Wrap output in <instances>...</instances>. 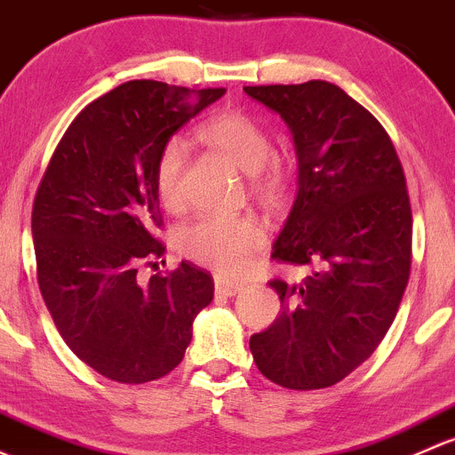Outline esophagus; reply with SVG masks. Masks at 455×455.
<instances>
[{
	"mask_svg": "<svg viewBox=\"0 0 455 455\" xmlns=\"http://www.w3.org/2000/svg\"><path fill=\"white\" fill-rule=\"evenodd\" d=\"M243 289V283H236V280H229V278H223V275H217L214 278V291L219 293V296H236L238 291Z\"/></svg>",
	"mask_w": 455,
	"mask_h": 455,
	"instance_id": "34e87169",
	"label": "esophagus"
}]
</instances>
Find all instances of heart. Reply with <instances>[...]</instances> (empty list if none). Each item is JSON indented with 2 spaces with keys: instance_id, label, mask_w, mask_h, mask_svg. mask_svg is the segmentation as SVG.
<instances>
[{
  "instance_id": "heart-1",
  "label": "heart",
  "mask_w": 455,
  "mask_h": 455,
  "mask_svg": "<svg viewBox=\"0 0 455 455\" xmlns=\"http://www.w3.org/2000/svg\"><path fill=\"white\" fill-rule=\"evenodd\" d=\"M196 135L245 171L250 175V188L262 201L274 204L284 195L291 177V164L287 157L269 153V135L254 116L238 109L221 111L201 123ZM186 159L188 148L180 138H171L159 148L153 164V186L164 208L177 210L181 205ZM262 245L265 232L251 217L204 214L175 232V247L184 259L219 274L238 271Z\"/></svg>"
}]
</instances>
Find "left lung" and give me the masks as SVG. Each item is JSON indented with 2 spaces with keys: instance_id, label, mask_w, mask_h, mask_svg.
<instances>
[{
  "instance_id": "1",
  "label": "left lung",
  "mask_w": 455,
  "mask_h": 455,
  "mask_svg": "<svg viewBox=\"0 0 455 455\" xmlns=\"http://www.w3.org/2000/svg\"><path fill=\"white\" fill-rule=\"evenodd\" d=\"M293 135L298 195L271 259L311 267L271 280L280 315L250 339L256 366L289 390L339 383L395 322L411 265L401 159L379 120L326 81L245 87Z\"/></svg>"
}]
</instances>
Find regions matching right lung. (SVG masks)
<instances>
[{
    "instance_id": "1",
    "label": "right lung",
    "mask_w": 455,
    "mask_h": 455,
    "mask_svg": "<svg viewBox=\"0 0 455 455\" xmlns=\"http://www.w3.org/2000/svg\"><path fill=\"white\" fill-rule=\"evenodd\" d=\"M223 93L123 83L74 118L36 190L41 296L69 350L111 381H156L180 366L196 313L212 302V275L193 262L147 283L138 267H157L166 250L156 238L159 148Z\"/></svg>"
}]
</instances>
